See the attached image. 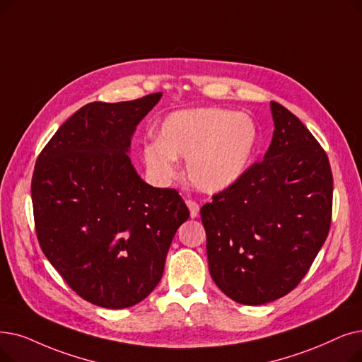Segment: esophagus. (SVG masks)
Instances as JSON below:
<instances>
[{
    "mask_svg": "<svg viewBox=\"0 0 362 362\" xmlns=\"http://www.w3.org/2000/svg\"><path fill=\"white\" fill-rule=\"evenodd\" d=\"M186 206H187V209H189V213H191V217H192V218L198 217V214H199V206H198V204H197L195 201L187 199V201H186Z\"/></svg>",
    "mask_w": 362,
    "mask_h": 362,
    "instance_id": "obj_1",
    "label": "esophagus"
}]
</instances>
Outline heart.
I'll use <instances>...</instances> for the list:
<instances>
[{
  "instance_id": "obj_1",
  "label": "heart",
  "mask_w": 362,
  "mask_h": 362,
  "mask_svg": "<svg viewBox=\"0 0 362 362\" xmlns=\"http://www.w3.org/2000/svg\"><path fill=\"white\" fill-rule=\"evenodd\" d=\"M260 130L253 117L223 107H192L167 115L158 139L142 148L149 175L168 182L179 171L177 156L187 160L191 182L207 194L237 185L255 160Z\"/></svg>"
}]
</instances>
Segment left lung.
Segmentation results:
<instances>
[{"label": "left lung", "mask_w": 362, "mask_h": 362, "mask_svg": "<svg viewBox=\"0 0 362 362\" xmlns=\"http://www.w3.org/2000/svg\"><path fill=\"white\" fill-rule=\"evenodd\" d=\"M274 136L263 161L201 209L209 269L241 305L288 294L309 271L332 222L333 176L317 139L271 102Z\"/></svg>", "instance_id": "1"}]
</instances>
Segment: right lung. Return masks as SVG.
Returning <instances> with one entry per match:
<instances>
[{"label":"right lung","instance_id":"obj_1","mask_svg":"<svg viewBox=\"0 0 362 362\" xmlns=\"http://www.w3.org/2000/svg\"><path fill=\"white\" fill-rule=\"evenodd\" d=\"M161 96L83 106L35 164L30 194L42 253L78 296L102 308H130L152 293L189 217L179 192L148 185L129 156L136 127Z\"/></svg>","mask_w":362,"mask_h":362}]
</instances>
